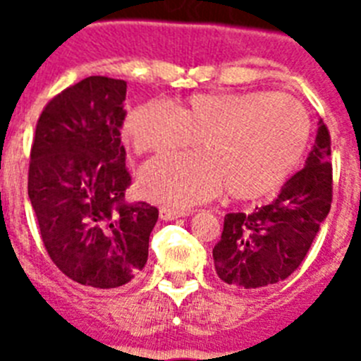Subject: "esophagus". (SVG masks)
<instances>
[{
	"mask_svg": "<svg viewBox=\"0 0 361 361\" xmlns=\"http://www.w3.org/2000/svg\"><path fill=\"white\" fill-rule=\"evenodd\" d=\"M190 209H175L168 208V206H161V208H159V216H161V220H173L178 219V216L190 215Z\"/></svg>",
	"mask_w": 361,
	"mask_h": 361,
	"instance_id": "obj_1",
	"label": "esophagus"
}]
</instances>
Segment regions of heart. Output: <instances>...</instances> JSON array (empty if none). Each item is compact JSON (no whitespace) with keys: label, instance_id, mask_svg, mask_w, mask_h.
I'll use <instances>...</instances> for the list:
<instances>
[{"label":"heart","instance_id":"obj_1","mask_svg":"<svg viewBox=\"0 0 361 361\" xmlns=\"http://www.w3.org/2000/svg\"><path fill=\"white\" fill-rule=\"evenodd\" d=\"M124 132L137 155L202 152L152 161L139 175L145 197L186 208L228 188L235 199H260L289 177L307 148L311 121L288 94L208 92L177 108L145 103L128 111Z\"/></svg>","mask_w":361,"mask_h":361}]
</instances>
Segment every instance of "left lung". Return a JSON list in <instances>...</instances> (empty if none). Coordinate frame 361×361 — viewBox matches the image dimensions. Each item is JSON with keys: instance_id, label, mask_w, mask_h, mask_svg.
<instances>
[{"instance_id": "left-lung-1", "label": "left lung", "mask_w": 361, "mask_h": 361, "mask_svg": "<svg viewBox=\"0 0 361 361\" xmlns=\"http://www.w3.org/2000/svg\"><path fill=\"white\" fill-rule=\"evenodd\" d=\"M333 202L331 135L318 123L314 148L305 166L280 195L253 213H228L222 237L213 247L216 275L229 286L266 288L295 273L307 255Z\"/></svg>"}]
</instances>
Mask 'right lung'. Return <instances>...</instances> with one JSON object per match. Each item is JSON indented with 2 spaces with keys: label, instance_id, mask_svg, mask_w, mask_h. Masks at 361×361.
<instances>
[{
  "label": "right lung",
  "instance_id": "add662e5",
  "mask_svg": "<svg viewBox=\"0 0 361 361\" xmlns=\"http://www.w3.org/2000/svg\"><path fill=\"white\" fill-rule=\"evenodd\" d=\"M126 81L90 75L47 103L36 124L28 197L44 250L73 282L97 289L135 279L159 209L128 202L121 142Z\"/></svg>",
  "mask_w": 361,
  "mask_h": 361
}]
</instances>
